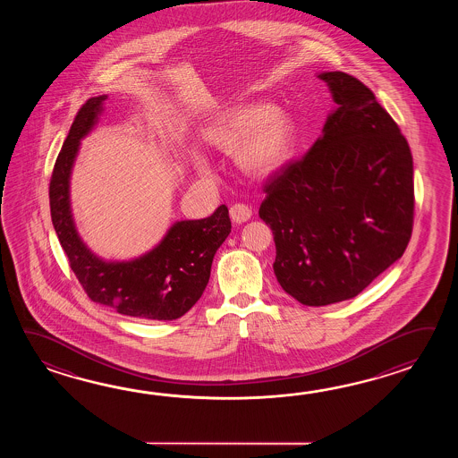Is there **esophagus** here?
I'll return each mask as SVG.
<instances>
[{
    "label": "esophagus",
    "instance_id": "1",
    "mask_svg": "<svg viewBox=\"0 0 458 458\" xmlns=\"http://www.w3.org/2000/svg\"><path fill=\"white\" fill-rule=\"evenodd\" d=\"M229 215H231L233 223H235V225H243V223H247V221L252 217V209L247 205L237 203V205H233V208L229 209Z\"/></svg>",
    "mask_w": 458,
    "mask_h": 458
}]
</instances>
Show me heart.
I'll list each match as a JSON object with an SVG mask.
<instances>
[{
	"mask_svg": "<svg viewBox=\"0 0 458 458\" xmlns=\"http://www.w3.org/2000/svg\"><path fill=\"white\" fill-rule=\"evenodd\" d=\"M208 146L225 156H235L245 175L267 180L280 174L292 160L298 127L288 111L255 101L235 107L205 129ZM196 172L208 174L209 165L199 152H190Z\"/></svg>",
	"mask_w": 458,
	"mask_h": 458,
	"instance_id": "obj_1",
	"label": "heart"
}]
</instances>
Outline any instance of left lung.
<instances>
[{"mask_svg": "<svg viewBox=\"0 0 458 458\" xmlns=\"http://www.w3.org/2000/svg\"><path fill=\"white\" fill-rule=\"evenodd\" d=\"M334 109L300 162L267 185L259 215L272 227L273 272L306 306L363 292L408 247L414 213L412 156L371 89L321 72Z\"/></svg>", "mask_w": 458, "mask_h": 458, "instance_id": "1", "label": "left lung"}]
</instances>
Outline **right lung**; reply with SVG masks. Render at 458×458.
Masks as SVG:
<instances>
[{"label":"right lung","instance_id":"obj_1","mask_svg":"<svg viewBox=\"0 0 458 458\" xmlns=\"http://www.w3.org/2000/svg\"><path fill=\"white\" fill-rule=\"evenodd\" d=\"M106 99L107 95L88 99L70 127L50 178L52 225L93 301L146 321H174L205 292L216 252L231 233L229 209L221 205L206 219L176 221L148 252L129 260H106L93 252L78 233L70 180L81 140L97 127Z\"/></svg>","mask_w":458,"mask_h":458}]
</instances>
